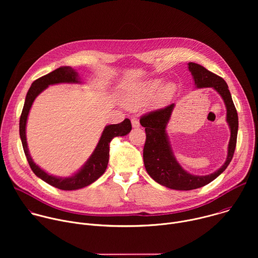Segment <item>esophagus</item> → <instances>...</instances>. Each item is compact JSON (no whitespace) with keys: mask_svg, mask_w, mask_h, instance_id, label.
Masks as SVG:
<instances>
[{"mask_svg":"<svg viewBox=\"0 0 258 258\" xmlns=\"http://www.w3.org/2000/svg\"><path fill=\"white\" fill-rule=\"evenodd\" d=\"M132 125H133V127H135V128H137V127H140V122H139V120H138V118H132Z\"/></svg>","mask_w":258,"mask_h":258,"instance_id":"1","label":"esophagus"}]
</instances>
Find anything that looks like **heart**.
<instances>
[{"label": "heart", "mask_w": 258, "mask_h": 258, "mask_svg": "<svg viewBox=\"0 0 258 258\" xmlns=\"http://www.w3.org/2000/svg\"><path fill=\"white\" fill-rule=\"evenodd\" d=\"M158 81H151L141 84L127 90L123 96V102L125 106L130 108H138L150 100L158 87ZM174 92V86L170 83L164 84L157 92L156 98L159 102H164L168 100Z\"/></svg>", "instance_id": "heart-1"}]
</instances>
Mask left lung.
I'll use <instances>...</instances> for the list:
<instances>
[{
  "label": "left lung",
  "instance_id": "left-lung-1",
  "mask_svg": "<svg viewBox=\"0 0 258 258\" xmlns=\"http://www.w3.org/2000/svg\"><path fill=\"white\" fill-rule=\"evenodd\" d=\"M188 69L191 72L195 83L194 85L197 89L212 88L224 100L227 109V122L231 131V137L225 163L210 174L196 175L183 169L177 162L166 132L167 124L174 109V104L141 117L140 123L145 127L146 132L143 158L147 172L160 185L179 191H189L201 188L226 170L235 152L239 124L237 110L227 83L220 77L214 75L197 63H188Z\"/></svg>",
  "mask_w": 258,
  "mask_h": 258
}]
</instances>
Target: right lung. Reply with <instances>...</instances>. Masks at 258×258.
<instances>
[{
	"label": "right lung",
	"mask_w": 258,
	"mask_h": 258,
	"mask_svg": "<svg viewBox=\"0 0 258 258\" xmlns=\"http://www.w3.org/2000/svg\"><path fill=\"white\" fill-rule=\"evenodd\" d=\"M83 82L80 79L79 73L76 69L70 66H63L55 69L54 71L48 73V75L38 79L31 84L29 88L24 106L22 109V113L19 121V134L22 142L23 150L26 156V159L29 163V166L33 173L48 182L49 185L58 188L64 191H72L85 188L96 179H98L106 170L107 164L109 161V144L115 137L126 136L132 131L131 120L125 118L122 122L117 124L106 125L100 140L93 151L90 158L86 163L70 176L61 177L53 174H49L44 169H42L38 164H35L32 160L26 142V122L29 114V110L32 106L33 101L43 91H45L49 86L58 85V84H82Z\"/></svg>",
	"instance_id": "obj_1"
}]
</instances>
